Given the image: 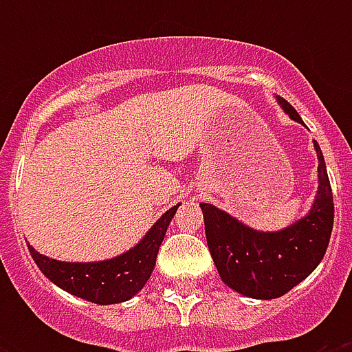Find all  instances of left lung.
<instances>
[{"label":"left lung","instance_id":"obj_1","mask_svg":"<svg viewBox=\"0 0 352 352\" xmlns=\"http://www.w3.org/2000/svg\"><path fill=\"white\" fill-rule=\"evenodd\" d=\"M279 106L296 122L294 107L278 96ZM318 153V192L309 215L279 232L252 230L214 204L201 203L210 254L221 279L254 300H274L301 283L325 256L334 223L333 190L322 149Z\"/></svg>","mask_w":352,"mask_h":352}]
</instances>
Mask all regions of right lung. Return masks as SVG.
Wrapping results in <instances>:
<instances>
[{
  "instance_id": "add662e5",
  "label": "right lung",
  "mask_w": 352,
  "mask_h": 352,
  "mask_svg": "<svg viewBox=\"0 0 352 352\" xmlns=\"http://www.w3.org/2000/svg\"><path fill=\"white\" fill-rule=\"evenodd\" d=\"M179 204L160 217L137 246L122 256L96 263H65L41 256L29 245V252L41 272L60 289L98 305L127 301L142 290L157 261L159 246Z\"/></svg>"
}]
</instances>
